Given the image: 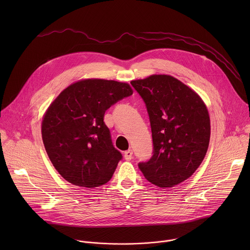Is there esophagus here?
<instances>
[{
    "label": "esophagus",
    "mask_w": 250,
    "mask_h": 250,
    "mask_svg": "<svg viewBox=\"0 0 250 250\" xmlns=\"http://www.w3.org/2000/svg\"><path fill=\"white\" fill-rule=\"evenodd\" d=\"M124 158H125L126 161H131L132 160V158H133V151H132V149H129V150L125 151Z\"/></svg>",
    "instance_id": "obj_1"
}]
</instances>
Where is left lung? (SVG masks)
<instances>
[{
  "label": "left lung",
  "mask_w": 250,
  "mask_h": 250,
  "mask_svg": "<svg viewBox=\"0 0 250 250\" xmlns=\"http://www.w3.org/2000/svg\"><path fill=\"white\" fill-rule=\"evenodd\" d=\"M131 84L145 103L153 140V156L139 168L160 188L176 186L205 158L211 135L208 109L196 92L169 75H152Z\"/></svg>",
  "instance_id": "obj_1"
}]
</instances>
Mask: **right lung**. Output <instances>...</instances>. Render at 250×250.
<instances>
[{
	"mask_svg": "<svg viewBox=\"0 0 250 250\" xmlns=\"http://www.w3.org/2000/svg\"><path fill=\"white\" fill-rule=\"evenodd\" d=\"M132 94L126 83L87 79L72 83L48 107L42 140L53 166L67 182L91 188L111 179L122 155L112 144L104 115Z\"/></svg>",
	"mask_w": 250,
	"mask_h": 250,
	"instance_id": "add662e5",
	"label": "right lung"
}]
</instances>
